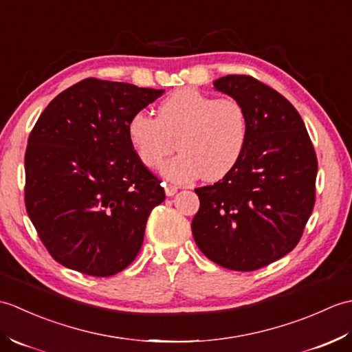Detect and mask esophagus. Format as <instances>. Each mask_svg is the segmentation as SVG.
Masks as SVG:
<instances>
[{
	"instance_id": "esophagus-1",
	"label": "esophagus",
	"mask_w": 352,
	"mask_h": 352,
	"mask_svg": "<svg viewBox=\"0 0 352 352\" xmlns=\"http://www.w3.org/2000/svg\"><path fill=\"white\" fill-rule=\"evenodd\" d=\"M163 186H164V193H166V197H174L175 193H177V190H178L177 186L166 184V183H164Z\"/></svg>"
}]
</instances>
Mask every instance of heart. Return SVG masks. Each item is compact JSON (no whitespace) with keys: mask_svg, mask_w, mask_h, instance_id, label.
<instances>
[{"mask_svg":"<svg viewBox=\"0 0 352 352\" xmlns=\"http://www.w3.org/2000/svg\"><path fill=\"white\" fill-rule=\"evenodd\" d=\"M126 131L149 169L160 168L175 146L180 149L163 168L170 182L189 183L198 177L218 182L242 157L250 124L239 101L180 89L159 104L157 118L145 111L134 113Z\"/></svg>","mask_w":352,"mask_h":352,"instance_id":"1","label":"heart"}]
</instances>
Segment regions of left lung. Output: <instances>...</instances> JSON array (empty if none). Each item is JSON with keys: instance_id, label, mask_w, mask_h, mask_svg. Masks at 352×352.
Returning a JSON list of instances; mask_svg holds the SVG:
<instances>
[{"instance_id": "left-lung-1", "label": "left lung", "mask_w": 352, "mask_h": 352, "mask_svg": "<svg viewBox=\"0 0 352 352\" xmlns=\"http://www.w3.org/2000/svg\"><path fill=\"white\" fill-rule=\"evenodd\" d=\"M216 91L248 115V140L236 166L195 189L192 234L207 258L233 271H256L300 242L315 206L318 159L296 109L250 76H227Z\"/></svg>"}]
</instances>
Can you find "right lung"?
<instances>
[{"instance_id": "obj_1", "label": "right lung", "mask_w": 352, "mask_h": 352, "mask_svg": "<svg viewBox=\"0 0 352 352\" xmlns=\"http://www.w3.org/2000/svg\"><path fill=\"white\" fill-rule=\"evenodd\" d=\"M163 92L86 78L37 119L25 151V207L45 248L65 267L110 276L139 254L164 190L126 126Z\"/></svg>"}]
</instances>
